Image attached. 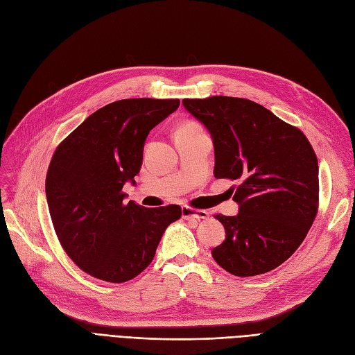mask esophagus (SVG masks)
I'll list each match as a JSON object with an SVG mask.
<instances>
[{
  "label": "esophagus",
  "mask_w": 355,
  "mask_h": 355,
  "mask_svg": "<svg viewBox=\"0 0 355 355\" xmlns=\"http://www.w3.org/2000/svg\"><path fill=\"white\" fill-rule=\"evenodd\" d=\"M181 216L182 218L186 220H194V221H200V220H207L209 216V212L208 211H196L193 208H189V207H184L181 209Z\"/></svg>",
  "instance_id": "1"
}]
</instances>
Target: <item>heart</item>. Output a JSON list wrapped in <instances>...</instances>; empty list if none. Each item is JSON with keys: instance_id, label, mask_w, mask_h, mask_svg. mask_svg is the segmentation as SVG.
<instances>
[{"instance_id": "obj_1", "label": "heart", "mask_w": 355, "mask_h": 355, "mask_svg": "<svg viewBox=\"0 0 355 355\" xmlns=\"http://www.w3.org/2000/svg\"><path fill=\"white\" fill-rule=\"evenodd\" d=\"M200 128L198 127L196 123H191V122H187V123H182L180 125V128L177 130V132H186V131H199Z\"/></svg>"}]
</instances>
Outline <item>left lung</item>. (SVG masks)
<instances>
[{"label":"left lung","instance_id":"8db88e82","mask_svg":"<svg viewBox=\"0 0 355 355\" xmlns=\"http://www.w3.org/2000/svg\"><path fill=\"white\" fill-rule=\"evenodd\" d=\"M211 134L215 178L236 180L239 214L216 215L225 240L216 264L239 277L271 271L300 248L315 218L318 162L306 137L246 98H184Z\"/></svg>","mask_w":355,"mask_h":355}]
</instances>
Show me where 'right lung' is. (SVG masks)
Instances as JSON below:
<instances>
[{"instance_id": "right-lung-1", "label": "right lung", "mask_w": 355, "mask_h": 355, "mask_svg": "<svg viewBox=\"0 0 355 355\" xmlns=\"http://www.w3.org/2000/svg\"><path fill=\"white\" fill-rule=\"evenodd\" d=\"M180 100L127 98L89 115L55 148L45 180L54 230L89 276L123 283L146 270L181 208H144L122 193L135 184L148 132Z\"/></svg>"}]
</instances>
